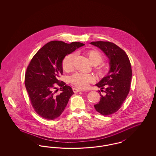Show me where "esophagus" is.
<instances>
[{"label": "esophagus", "mask_w": 156, "mask_h": 156, "mask_svg": "<svg viewBox=\"0 0 156 156\" xmlns=\"http://www.w3.org/2000/svg\"><path fill=\"white\" fill-rule=\"evenodd\" d=\"M73 91L75 93H76V92H79L80 91H82L81 89H78V88H73Z\"/></svg>", "instance_id": "34e87169"}]
</instances>
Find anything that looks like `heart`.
Segmentation results:
<instances>
[{"instance_id":"obj_1","label":"heart","mask_w":156,"mask_h":156,"mask_svg":"<svg viewBox=\"0 0 156 156\" xmlns=\"http://www.w3.org/2000/svg\"><path fill=\"white\" fill-rule=\"evenodd\" d=\"M86 56L89 58L90 62L97 66L100 64L104 60L102 54L97 50H89L86 53ZM75 55L71 53L66 55L62 61V66L65 71L67 72L72 71L74 68V59ZM98 74L101 76H104L108 73V69L104 67H98L97 69ZM95 77L94 75L85 74L82 73H76L73 75L70 78V81L79 89L87 88L90 83L94 82Z\"/></svg>"}]
</instances>
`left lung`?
I'll return each instance as SVG.
<instances>
[{
	"label": "left lung",
	"mask_w": 156,
	"mask_h": 156,
	"mask_svg": "<svg viewBox=\"0 0 156 156\" xmlns=\"http://www.w3.org/2000/svg\"><path fill=\"white\" fill-rule=\"evenodd\" d=\"M90 44L101 49L110 60V71L96 84L101 88V91L105 89V95L99 90L101 99L94 105L98 112L108 116L119 110L129 93L132 76L131 64L126 52L113 43L99 41Z\"/></svg>",
	"instance_id": "1"
}]
</instances>
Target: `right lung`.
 Returning a JSON list of instances; mask_svg holds the SVG:
<instances>
[{"mask_svg":"<svg viewBox=\"0 0 156 156\" xmlns=\"http://www.w3.org/2000/svg\"><path fill=\"white\" fill-rule=\"evenodd\" d=\"M83 45L79 42L67 44L52 41L40 48L30 61L24 83L31 104L41 118L54 120L59 117L74 94L71 87L58 80L63 72L62 61L66 55ZM58 86L62 92L55 96L53 90Z\"/></svg>","mask_w":156,"mask_h":156,"instance_id":"right-lung-1","label":"right lung"}]
</instances>
